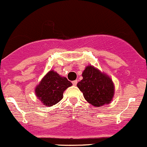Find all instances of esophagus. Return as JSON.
<instances>
[{
    "mask_svg": "<svg viewBox=\"0 0 147 147\" xmlns=\"http://www.w3.org/2000/svg\"><path fill=\"white\" fill-rule=\"evenodd\" d=\"M77 83H78V81L77 80H75V81H72V84H73L74 86H76L77 84Z\"/></svg>",
    "mask_w": 147,
    "mask_h": 147,
    "instance_id": "1",
    "label": "esophagus"
}]
</instances>
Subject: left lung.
I'll list each match as a JSON object with an SVG mask.
<instances>
[{"mask_svg":"<svg viewBox=\"0 0 147 147\" xmlns=\"http://www.w3.org/2000/svg\"><path fill=\"white\" fill-rule=\"evenodd\" d=\"M82 76L83 79L77 86L82 91L85 99L96 107L109 104L114 93L111 78L91 66L86 68Z\"/></svg>","mask_w":147,"mask_h":147,"instance_id":"obj_1","label":"left lung"}]
</instances>
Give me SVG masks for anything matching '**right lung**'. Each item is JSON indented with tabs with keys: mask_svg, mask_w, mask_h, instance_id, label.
<instances>
[{
	"mask_svg": "<svg viewBox=\"0 0 147 147\" xmlns=\"http://www.w3.org/2000/svg\"><path fill=\"white\" fill-rule=\"evenodd\" d=\"M71 85L67 78L51 71L36 87V94L44 105L51 107L63 98V91Z\"/></svg>",
	"mask_w": 147,
	"mask_h": 147,
	"instance_id": "obj_1",
	"label": "right lung"
}]
</instances>
